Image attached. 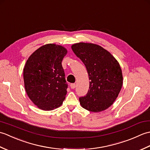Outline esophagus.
Returning a JSON list of instances; mask_svg holds the SVG:
<instances>
[{"label": "esophagus", "instance_id": "34e87169", "mask_svg": "<svg viewBox=\"0 0 150 150\" xmlns=\"http://www.w3.org/2000/svg\"><path fill=\"white\" fill-rule=\"evenodd\" d=\"M70 87L71 89H74L75 88V84H70Z\"/></svg>", "mask_w": 150, "mask_h": 150}]
</instances>
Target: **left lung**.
<instances>
[{"instance_id":"1","label":"left lung","mask_w":150,"mask_h":150,"mask_svg":"<svg viewBox=\"0 0 150 150\" xmlns=\"http://www.w3.org/2000/svg\"><path fill=\"white\" fill-rule=\"evenodd\" d=\"M71 49L84 64L90 79L87 94L79 98L81 106L92 112L108 109L116 100L122 86L119 63L97 44L79 42L73 44Z\"/></svg>"}]
</instances>
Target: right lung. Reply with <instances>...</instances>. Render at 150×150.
Segmentation results:
<instances>
[{
    "label": "right lung",
    "mask_w": 150,
    "mask_h": 150,
    "mask_svg": "<svg viewBox=\"0 0 150 150\" xmlns=\"http://www.w3.org/2000/svg\"><path fill=\"white\" fill-rule=\"evenodd\" d=\"M68 51L62 46L47 44L31 54L24 68L28 96L40 110L60 107L66 98L68 84L62 61Z\"/></svg>",
    "instance_id": "right-lung-1"
}]
</instances>
